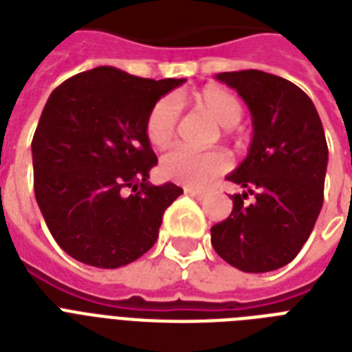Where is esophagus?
Masks as SVG:
<instances>
[{"label": "esophagus", "instance_id": "obj_1", "mask_svg": "<svg viewBox=\"0 0 352 352\" xmlns=\"http://www.w3.org/2000/svg\"><path fill=\"white\" fill-rule=\"evenodd\" d=\"M184 193L195 199H204L208 195V192H204V190H195V188H184Z\"/></svg>", "mask_w": 352, "mask_h": 352}]
</instances>
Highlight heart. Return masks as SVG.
I'll return each mask as SVG.
<instances>
[{"label":"heart","instance_id":"heart-1","mask_svg":"<svg viewBox=\"0 0 352 352\" xmlns=\"http://www.w3.org/2000/svg\"><path fill=\"white\" fill-rule=\"evenodd\" d=\"M193 104L206 113L221 127H234L243 117V106L237 96L221 87H206L193 96ZM179 109L173 98H160L146 118V137L155 148H164L175 135ZM230 170V159L225 151H192L188 148H175L160 160V171L166 179L186 188H206L210 182Z\"/></svg>","mask_w":352,"mask_h":352}]
</instances>
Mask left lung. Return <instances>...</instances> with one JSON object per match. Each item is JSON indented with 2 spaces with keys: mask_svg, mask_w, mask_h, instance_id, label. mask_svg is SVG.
<instances>
[{
  "mask_svg": "<svg viewBox=\"0 0 352 352\" xmlns=\"http://www.w3.org/2000/svg\"><path fill=\"white\" fill-rule=\"evenodd\" d=\"M250 109L254 137L228 181L245 188L212 226V245L243 272H270L298 256L323 204L329 149L312 100L289 80L256 69L219 73ZM248 195L252 204H245Z\"/></svg>",
  "mask_w": 352,
  "mask_h": 352,
  "instance_id": "1",
  "label": "left lung"
}]
</instances>
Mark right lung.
I'll list each match as a JSON object with an SVG mask.
<instances>
[{
	"label": "right lung",
	"mask_w": 352,
	"mask_h": 352,
	"mask_svg": "<svg viewBox=\"0 0 352 352\" xmlns=\"http://www.w3.org/2000/svg\"><path fill=\"white\" fill-rule=\"evenodd\" d=\"M184 82L104 65L51 93L32 138L34 193L54 241L76 261L118 268L155 245L182 188L148 182L157 155L144 126L149 109Z\"/></svg>",
	"instance_id": "right-lung-1"
}]
</instances>
